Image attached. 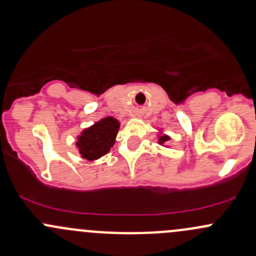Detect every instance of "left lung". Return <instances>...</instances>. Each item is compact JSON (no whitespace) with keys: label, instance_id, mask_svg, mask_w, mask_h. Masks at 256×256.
Masks as SVG:
<instances>
[{"label":"left lung","instance_id":"1","mask_svg":"<svg viewBox=\"0 0 256 256\" xmlns=\"http://www.w3.org/2000/svg\"><path fill=\"white\" fill-rule=\"evenodd\" d=\"M170 140V137H169L168 135H163L162 132H160V135L158 136V144H160V146H163L164 144H166V141H169Z\"/></svg>","mask_w":256,"mask_h":256}]
</instances>
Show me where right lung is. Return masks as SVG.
I'll list each match as a JSON object with an SVG mask.
<instances>
[{"mask_svg":"<svg viewBox=\"0 0 256 256\" xmlns=\"http://www.w3.org/2000/svg\"><path fill=\"white\" fill-rule=\"evenodd\" d=\"M119 128V121L112 116H106L84 128L76 142L80 157L93 162L106 154L114 146Z\"/></svg>","mask_w":256,"mask_h":256,"instance_id":"1","label":"right lung"}]
</instances>
